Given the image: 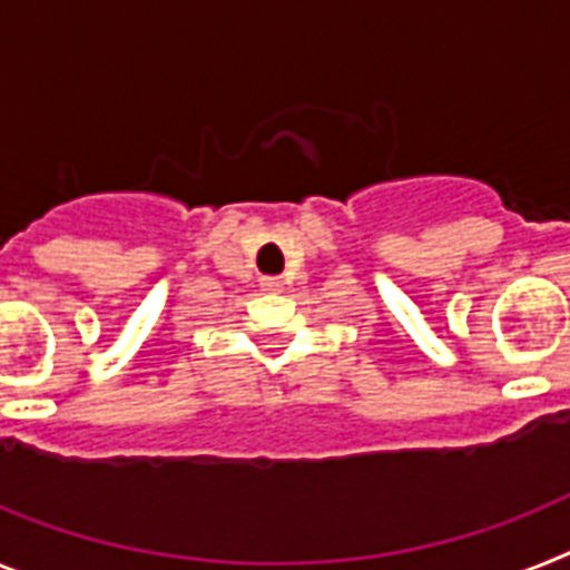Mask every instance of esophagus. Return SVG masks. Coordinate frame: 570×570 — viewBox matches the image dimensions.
<instances>
[{
  "label": "esophagus",
  "instance_id": "obj_1",
  "mask_svg": "<svg viewBox=\"0 0 570 570\" xmlns=\"http://www.w3.org/2000/svg\"><path fill=\"white\" fill-rule=\"evenodd\" d=\"M261 286L266 293H277V289H281V277H261Z\"/></svg>",
  "mask_w": 570,
  "mask_h": 570
}]
</instances>
